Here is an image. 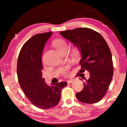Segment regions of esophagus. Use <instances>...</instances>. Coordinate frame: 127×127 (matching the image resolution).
<instances>
[{"label": "esophagus", "mask_w": 127, "mask_h": 127, "mask_svg": "<svg viewBox=\"0 0 127 127\" xmlns=\"http://www.w3.org/2000/svg\"><path fill=\"white\" fill-rule=\"evenodd\" d=\"M73 82V79H69L67 81V82L68 83H72Z\"/></svg>", "instance_id": "esophagus-1"}]
</instances>
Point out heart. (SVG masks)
<instances>
[{
  "instance_id": "b5f03b06",
  "label": "heart",
  "mask_w": 127,
  "mask_h": 127,
  "mask_svg": "<svg viewBox=\"0 0 127 127\" xmlns=\"http://www.w3.org/2000/svg\"><path fill=\"white\" fill-rule=\"evenodd\" d=\"M53 45L54 46L55 49L58 51H60L65 48H67V43L65 41V40L62 39V38H59V39L55 40L53 42ZM73 53L74 54H76V51H74ZM62 73L64 76H67L68 74V68L64 69V70H62Z\"/></svg>"
}]
</instances>
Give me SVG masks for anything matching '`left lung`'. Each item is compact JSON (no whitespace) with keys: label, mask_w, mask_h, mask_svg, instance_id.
<instances>
[{"label":"left lung","mask_w":127,"mask_h":127,"mask_svg":"<svg viewBox=\"0 0 127 127\" xmlns=\"http://www.w3.org/2000/svg\"><path fill=\"white\" fill-rule=\"evenodd\" d=\"M60 33L81 51V70H87L90 74L83 83V90L76 94L77 98L86 104L99 102L106 94L113 76L112 55L106 41L99 33L89 28H77Z\"/></svg>","instance_id":"1"}]
</instances>
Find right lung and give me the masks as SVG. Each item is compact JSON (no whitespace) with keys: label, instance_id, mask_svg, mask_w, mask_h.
Wrapping results in <instances>:
<instances>
[{"label":"right lung","instance_id":"right-lung-1","mask_svg":"<svg viewBox=\"0 0 127 127\" xmlns=\"http://www.w3.org/2000/svg\"><path fill=\"white\" fill-rule=\"evenodd\" d=\"M52 32L38 33L26 42L18 58L17 77L21 89L30 101L38 108L49 109L57 106L60 101L62 89L66 82L46 84L42 77V54Z\"/></svg>","mask_w":127,"mask_h":127}]
</instances>
